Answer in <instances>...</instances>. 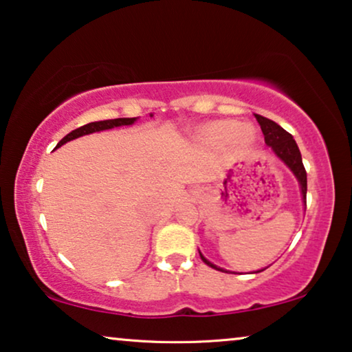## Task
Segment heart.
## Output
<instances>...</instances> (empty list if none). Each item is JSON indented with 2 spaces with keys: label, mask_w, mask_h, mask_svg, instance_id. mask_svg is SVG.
<instances>
[{
  "label": "heart",
  "mask_w": 352,
  "mask_h": 352,
  "mask_svg": "<svg viewBox=\"0 0 352 352\" xmlns=\"http://www.w3.org/2000/svg\"><path fill=\"white\" fill-rule=\"evenodd\" d=\"M202 140L221 145V143L236 142L241 145H247L252 140V132L247 127H241L234 121H215L202 127Z\"/></svg>",
  "instance_id": "obj_1"
}]
</instances>
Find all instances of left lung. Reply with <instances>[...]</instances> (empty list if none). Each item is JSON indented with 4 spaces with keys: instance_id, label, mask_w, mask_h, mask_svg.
<instances>
[{
    "instance_id": "obj_1",
    "label": "left lung",
    "mask_w": 352,
    "mask_h": 352,
    "mask_svg": "<svg viewBox=\"0 0 352 352\" xmlns=\"http://www.w3.org/2000/svg\"><path fill=\"white\" fill-rule=\"evenodd\" d=\"M255 118L261 127V132H263L266 145H268L271 150H273L274 155L279 157V160L284 162L292 172H294L296 180H298L300 188H301V196H303V202L306 206V190H308V183H306V170H305L303 161H301V153L298 150V145H296L294 137H292L287 131H284L279 124H276L274 121H271L268 118L260 116V115H255ZM199 255L202 261H204L206 265H209L210 268L225 271L223 268H219V266H215L214 263H210L209 260L204 258V255H202L201 252ZM256 273H260V271H256Z\"/></svg>"
}]
</instances>
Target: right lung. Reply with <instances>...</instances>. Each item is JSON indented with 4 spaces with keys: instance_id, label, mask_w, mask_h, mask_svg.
<instances>
[{
    "instance_id": "add662e5",
    "label": "right lung",
    "mask_w": 352,
    "mask_h": 352,
    "mask_svg": "<svg viewBox=\"0 0 352 352\" xmlns=\"http://www.w3.org/2000/svg\"><path fill=\"white\" fill-rule=\"evenodd\" d=\"M137 121V118H116V120H105V121H96V122H89L86 126H81L75 129V131H72L70 133H67L65 137L62 138L60 142L57 143V146H62L65 145L67 142L70 140H75L78 137H82V135H87V133H92V132H100V131H107V129H113V127H120V126H131L133 122Z\"/></svg>"
}]
</instances>
